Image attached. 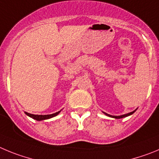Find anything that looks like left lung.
I'll return each instance as SVG.
<instances>
[{
    "label": "left lung",
    "mask_w": 159,
    "mask_h": 159,
    "mask_svg": "<svg viewBox=\"0 0 159 159\" xmlns=\"http://www.w3.org/2000/svg\"><path fill=\"white\" fill-rule=\"evenodd\" d=\"M137 110V108L135 110V111H131V112H129V113H127V114H124V115H121V116H111V115H109V114H108V113H106V112H104V111H102L103 113L104 114V115H106L107 116H109V117H111V118H115V119H121V118H124V117H127V116H131V115H132L133 113H134V112H135V111H136Z\"/></svg>",
    "instance_id": "obj_1"
}]
</instances>
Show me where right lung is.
Wrapping results in <instances>:
<instances>
[{"label":"right lung","instance_id":"add662e5","mask_svg":"<svg viewBox=\"0 0 159 159\" xmlns=\"http://www.w3.org/2000/svg\"><path fill=\"white\" fill-rule=\"evenodd\" d=\"M62 111V110H60V111H57L55 113H53V114H50V115H34V114H31V113H28V112H26V111H24V113L26 114L27 116H28L29 117L31 118L34 119V120H36L38 121H41V120H48V119H51L52 117H55L57 115L60 113V111Z\"/></svg>","mask_w":159,"mask_h":159}]
</instances>
